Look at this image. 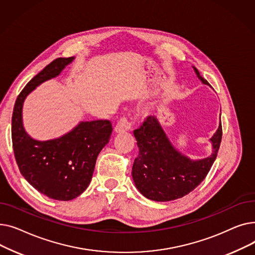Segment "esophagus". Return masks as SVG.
I'll return each mask as SVG.
<instances>
[{"mask_svg":"<svg viewBox=\"0 0 255 255\" xmlns=\"http://www.w3.org/2000/svg\"><path fill=\"white\" fill-rule=\"evenodd\" d=\"M130 123L127 121L126 118H122L119 122L117 123V125L115 126V132L116 133H122V132H126L128 130H130Z\"/></svg>","mask_w":255,"mask_h":255,"instance_id":"esophagus-1","label":"esophagus"}]
</instances>
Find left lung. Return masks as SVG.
I'll return each instance as SVG.
<instances>
[{"instance_id":"obj_1","label":"left lung","mask_w":255,"mask_h":255,"mask_svg":"<svg viewBox=\"0 0 255 255\" xmlns=\"http://www.w3.org/2000/svg\"><path fill=\"white\" fill-rule=\"evenodd\" d=\"M192 68L202 84L209 86L195 67ZM133 134L139 150L131 172L135 187L148 199L169 202L194 190L208 175L221 142V115L218 129L209 139L212 153L203 159H191L175 148L155 117L146 119Z\"/></svg>"}]
</instances>
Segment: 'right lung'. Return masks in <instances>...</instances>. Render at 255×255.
I'll list each match as a JSON object with an SVG mask.
<instances>
[{
	"label": "right lung",
	"mask_w": 255,
	"mask_h": 255,
	"mask_svg": "<svg viewBox=\"0 0 255 255\" xmlns=\"http://www.w3.org/2000/svg\"><path fill=\"white\" fill-rule=\"evenodd\" d=\"M74 59H56L32 78L18 95L12 115L13 150L21 175L40 193L64 202L88 188L97 157L110 141L112 124L107 120L82 121L60 137L38 140L24 129L22 107L29 94L59 76Z\"/></svg>",
	"instance_id": "add662e5"
}]
</instances>
